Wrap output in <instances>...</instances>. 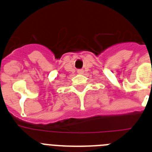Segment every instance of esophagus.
Masks as SVG:
<instances>
[{"label":"esophagus","instance_id":"34e87169","mask_svg":"<svg viewBox=\"0 0 152 152\" xmlns=\"http://www.w3.org/2000/svg\"><path fill=\"white\" fill-rule=\"evenodd\" d=\"M77 73H78L79 75H82V74H84V71H83L82 69H79L77 70Z\"/></svg>","mask_w":152,"mask_h":152}]
</instances>
